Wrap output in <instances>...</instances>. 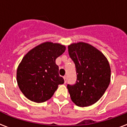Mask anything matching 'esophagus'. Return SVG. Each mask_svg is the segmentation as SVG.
Wrapping results in <instances>:
<instances>
[{"instance_id": "obj_1", "label": "esophagus", "mask_w": 127, "mask_h": 127, "mask_svg": "<svg viewBox=\"0 0 127 127\" xmlns=\"http://www.w3.org/2000/svg\"><path fill=\"white\" fill-rule=\"evenodd\" d=\"M63 78L64 80V83H66V81H67V78H66V76H64Z\"/></svg>"}]
</instances>
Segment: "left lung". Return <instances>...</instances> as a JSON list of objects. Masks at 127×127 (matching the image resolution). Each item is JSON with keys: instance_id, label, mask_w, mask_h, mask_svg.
<instances>
[{"instance_id": "1", "label": "left lung", "mask_w": 127, "mask_h": 127, "mask_svg": "<svg viewBox=\"0 0 127 127\" xmlns=\"http://www.w3.org/2000/svg\"><path fill=\"white\" fill-rule=\"evenodd\" d=\"M75 64L76 81L67 85L72 101L79 107L97 102L110 83L111 68L106 57L90 44L80 42L68 47Z\"/></svg>"}]
</instances>
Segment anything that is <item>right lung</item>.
Here are the masks:
<instances>
[{
	"label": "right lung",
	"mask_w": 127,
	"mask_h": 127,
	"mask_svg": "<svg viewBox=\"0 0 127 127\" xmlns=\"http://www.w3.org/2000/svg\"><path fill=\"white\" fill-rule=\"evenodd\" d=\"M64 51V45L46 42L24 56L17 69V82L27 98L44 102L53 96L59 85L64 83L55 61Z\"/></svg>",
	"instance_id": "obj_1"
}]
</instances>
